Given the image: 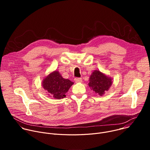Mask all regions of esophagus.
Listing matches in <instances>:
<instances>
[{
	"label": "esophagus",
	"mask_w": 150,
	"mask_h": 150,
	"mask_svg": "<svg viewBox=\"0 0 150 150\" xmlns=\"http://www.w3.org/2000/svg\"><path fill=\"white\" fill-rule=\"evenodd\" d=\"M74 81H75V82L78 83V82H81L82 81V79L81 78H75L74 79Z\"/></svg>",
	"instance_id": "34e87169"
}]
</instances>
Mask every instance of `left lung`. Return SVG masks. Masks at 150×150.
Wrapping results in <instances>:
<instances>
[{"label":"left lung","mask_w":150,"mask_h":150,"mask_svg":"<svg viewBox=\"0 0 150 150\" xmlns=\"http://www.w3.org/2000/svg\"><path fill=\"white\" fill-rule=\"evenodd\" d=\"M88 85L95 93L102 96L112 85V79L99 71H94L90 78Z\"/></svg>","instance_id":"1"}]
</instances>
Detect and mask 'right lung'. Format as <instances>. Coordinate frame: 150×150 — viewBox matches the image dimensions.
<instances>
[{
    "instance_id": "add662e5",
    "label": "right lung",
    "mask_w": 150,
    "mask_h": 150,
    "mask_svg": "<svg viewBox=\"0 0 150 150\" xmlns=\"http://www.w3.org/2000/svg\"><path fill=\"white\" fill-rule=\"evenodd\" d=\"M74 82L68 79H64L58 71L49 74L42 81V87L54 98L61 99L65 97V94Z\"/></svg>"
}]
</instances>
